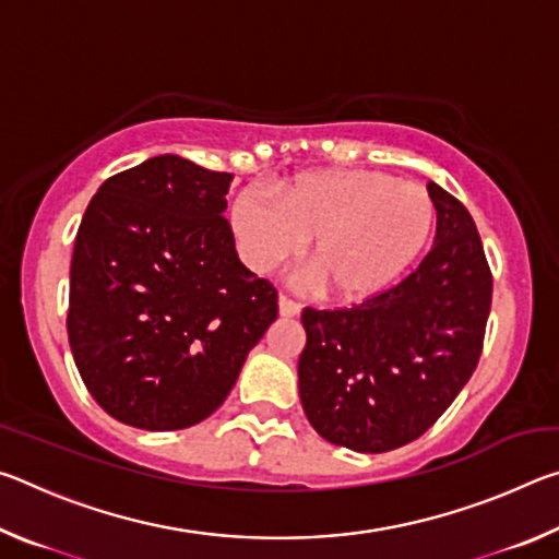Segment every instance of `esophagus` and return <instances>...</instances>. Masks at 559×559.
I'll return each instance as SVG.
<instances>
[{"instance_id":"34e87169","label":"esophagus","mask_w":559,"mask_h":559,"mask_svg":"<svg viewBox=\"0 0 559 559\" xmlns=\"http://www.w3.org/2000/svg\"><path fill=\"white\" fill-rule=\"evenodd\" d=\"M278 310H281V316H283V318H296V316L300 313V302H296L293 298H288L286 293H281V298H278Z\"/></svg>"}]
</instances>
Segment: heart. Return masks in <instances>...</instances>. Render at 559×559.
<instances>
[{
    "label": "heart",
    "mask_w": 559,
    "mask_h": 559,
    "mask_svg": "<svg viewBox=\"0 0 559 559\" xmlns=\"http://www.w3.org/2000/svg\"><path fill=\"white\" fill-rule=\"evenodd\" d=\"M246 261L271 271L313 241L310 266L328 298L345 306L394 288L424 259L437 231L427 187L377 169L302 173L281 189V204L249 189L231 210Z\"/></svg>",
    "instance_id": "1"
}]
</instances>
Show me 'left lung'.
Listing matches in <instances>:
<instances>
[{"label":"left lung","mask_w":559,"mask_h":559,"mask_svg":"<svg viewBox=\"0 0 559 559\" xmlns=\"http://www.w3.org/2000/svg\"><path fill=\"white\" fill-rule=\"evenodd\" d=\"M437 239L409 276L353 308H302L300 404L320 437L382 453L437 424L484 353L493 276L471 214L429 182Z\"/></svg>","instance_id":"8db88e82"}]
</instances>
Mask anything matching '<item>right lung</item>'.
I'll use <instances>...</instances> for the list:
<instances>
[{"instance_id": "right-lung-1", "label": "right lung", "mask_w": 559, "mask_h": 559, "mask_svg": "<svg viewBox=\"0 0 559 559\" xmlns=\"http://www.w3.org/2000/svg\"><path fill=\"white\" fill-rule=\"evenodd\" d=\"M231 173L177 155L108 177L71 259L69 343L112 419L147 431L204 421L278 318V293L236 257Z\"/></svg>"}]
</instances>
